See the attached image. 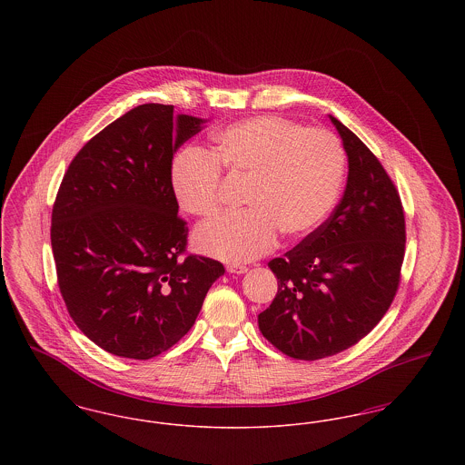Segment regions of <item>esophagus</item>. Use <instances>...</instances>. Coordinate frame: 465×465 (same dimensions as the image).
Returning a JSON list of instances; mask_svg holds the SVG:
<instances>
[{
	"instance_id": "obj_1",
	"label": "esophagus",
	"mask_w": 465,
	"mask_h": 465,
	"mask_svg": "<svg viewBox=\"0 0 465 465\" xmlns=\"http://www.w3.org/2000/svg\"><path fill=\"white\" fill-rule=\"evenodd\" d=\"M228 272L230 273H245L247 266L245 265H228Z\"/></svg>"
}]
</instances>
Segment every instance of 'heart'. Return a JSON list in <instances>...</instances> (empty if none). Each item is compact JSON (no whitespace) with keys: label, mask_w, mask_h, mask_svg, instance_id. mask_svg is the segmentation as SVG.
I'll return each instance as SVG.
<instances>
[{"label":"heart","mask_w":465,"mask_h":465,"mask_svg":"<svg viewBox=\"0 0 465 465\" xmlns=\"http://www.w3.org/2000/svg\"><path fill=\"white\" fill-rule=\"evenodd\" d=\"M213 143V153L186 148L174 158L171 186L179 207L203 220L218 216L224 171L247 179L249 209L200 226L193 242L203 254L233 263L260 258L281 232L302 237L317 228L340 195L345 152L328 129L262 114L223 127Z\"/></svg>","instance_id":"1"}]
</instances>
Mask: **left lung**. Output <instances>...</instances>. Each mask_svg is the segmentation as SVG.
Segmentation results:
<instances>
[{"label": "left lung", "instance_id": "obj_1", "mask_svg": "<svg viewBox=\"0 0 465 465\" xmlns=\"http://www.w3.org/2000/svg\"><path fill=\"white\" fill-rule=\"evenodd\" d=\"M331 118L349 156L347 188L331 216L268 266L279 289L258 315L282 354L317 361L355 345L394 302L406 224L398 188L373 152Z\"/></svg>", "mask_w": 465, "mask_h": 465}]
</instances>
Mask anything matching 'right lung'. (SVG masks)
I'll return each mask as SVG.
<instances>
[{
    "label": "right lung",
    "instance_id": "right-lung-1",
    "mask_svg": "<svg viewBox=\"0 0 465 465\" xmlns=\"http://www.w3.org/2000/svg\"><path fill=\"white\" fill-rule=\"evenodd\" d=\"M202 118L141 104L95 134L67 167L52 207L50 241L67 312L97 347L156 357L192 330L224 273L186 254L171 167Z\"/></svg>",
    "mask_w": 465,
    "mask_h": 465
}]
</instances>
